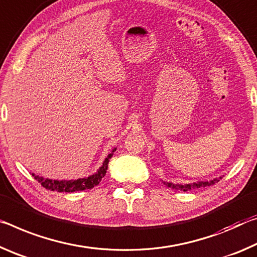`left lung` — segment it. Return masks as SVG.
<instances>
[{
  "instance_id": "left-lung-1",
  "label": "left lung",
  "mask_w": 257,
  "mask_h": 257,
  "mask_svg": "<svg viewBox=\"0 0 257 257\" xmlns=\"http://www.w3.org/2000/svg\"><path fill=\"white\" fill-rule=\"evenodd\" d=\"M218 181H220V180L215 179V180H212V181H206V182H197V183H191V184H172V183H166V182H164V184H166L167 187H170L172 189H175V190L190 191V190H193V189L212 186V184L218 182Z\"/></svg>"
}]
</instances>
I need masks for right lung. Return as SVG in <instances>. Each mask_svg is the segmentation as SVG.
<instances>
[{"label":"right lung","mask_w":257,"mask_h":257,"mask_svg":"<svg viewBox=\"0 0 257 257\" xmlns=\"http://www.w3.org/2000/svg\"><path fill=\"white\" fill-rule=\"evenodd\" d=\"M115 150L116 149H113L112 153L109 154V156L104 159L102 166L100 167L98 173L91 175V176H89V178L79 179V180H75V181H52L49 179L45 180L43 178H40V176H35L34 174L33 175H34V178H35V180H37L41 183L42 187L48 189V190H51V191L74 192V191L86 190V189H92L93 187H95L96 184H99L100 181L102 180L104 175H106L109 159L111 158V156L113 155V151Z\"/></svg>","instance_id":"add662e5"}]
</instances>
